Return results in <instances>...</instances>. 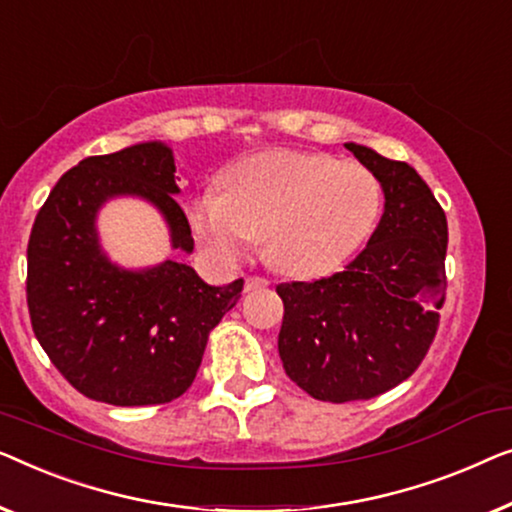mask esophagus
<instances>
[{
  "label": "esophagus",
  "instance_id": "34e87169",
  "mask_svg": "<svg viewBox=\"0 0 512 512\" xmlns=\"http://www.w3.org/2000/svg\"><path fill=\"white\" fill-rule=\"evenodd\" d=\"M264 287H269V280L262 276H250L246 280V292H257V290H264Z\"/></svg>",
  "mask_w": 512,
  "mask_h": 512
}]
</instances>
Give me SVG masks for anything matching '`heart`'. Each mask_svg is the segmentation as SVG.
<instances>
[{"label": "heart", "instance_id": "b5f03b06", "mask_svg": "<svg viewBox=\"0 0 512 512\" xmlns=\"http://www.w3.org/2000/svg\"><path fill=\"white\" fill-rule=\"evenodd\" d=\"M378 178L357 162L294 150H266L225 174L222 192H199L185 206L190 229L222 264L266 255L292 276H322L371 234L380 213Z\"/></svg>", "mask_w": 512, "mask_h": 512}]
</instances>
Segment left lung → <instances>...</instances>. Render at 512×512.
I'll use <instances>...</instances> for the list:
<instances>
[{
  "mask_svg": "<svg viewBox=\"0 0 512 512\" xmlns=\"http://www.w3.org/2000/svg\"><path fill=\"white\" fill-rule=\"evenodd\" d=\"M345 148L378 178L385 211L366 248L343 271L280 283L278 352L292 383L313 399H373L403 383L427 355L445 301L448 220L406 162Z\"/></svg>",
  "mask_w": 512,
  "mask_h": 512,
  "instance_id": "left-lung-1",
  "label": "left lung"
}]
</instances>
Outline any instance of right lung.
<instances>
[{"label": "right lung", "instance_id": "1", "mask_svg": "<svg viewBox=\"0 0 512 512\" xmlns=\"http://www.w3.org/2000/svg\"><path fill=\"white\" fill-rule=\"evenodd\" d=\"M174 174V153L162 141L85 157L57 181L34 220L27 243L34 336L88 399L111 406L178 399L197 376L211 329L241 299L243 278L208 285L176 259L122 269L104 253L97 213L115 197L153 204L171 248L192 253Z\"/></svg>", "mask_w": 512, "mask_h": 512}]
</instances>
